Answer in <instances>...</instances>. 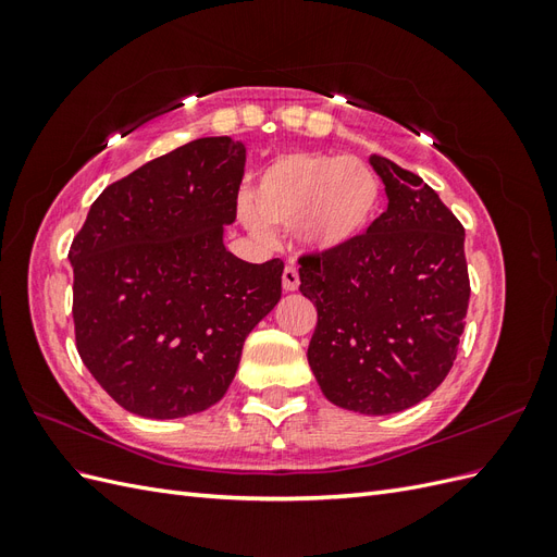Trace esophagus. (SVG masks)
Here are the masks:
<instances>
[{"label": "esophagus", "instance_id": "1", "mask_svg": "<svg viewBox=\"0 0 557 557\" xmlns=\"http://www.w3.org/2000/svg\"><path fill=\"white\" fill-rule=\"evenodd\" d=\"M299 288V274L293 264L283 269V290L285 293H295Z\"/></svg>", "mask_w": 557, "mask_h": 557}]
</instances>
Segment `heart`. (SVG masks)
<instances>
[{
	"instance_id": "obj_1",
	"label": "heart",
	"mask_w": 557,
	"mask_h": 557,
	"mask_svg": "<svg viewBox=\"0 0 557 557\" xmlns=\"http://www.w3.org/2000/svg\"><path fill=\"white\" fill-rule=\"evenodd\" d=\"M379 199L381 185L367 162L295 150L264 166L244 223L260 239L269 237L267 225L297 223L299 242L309 250L332 252L362 237Z\"/></svg>"
}]
</instances>
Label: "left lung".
<instances>
[{
    "mask_svg": "<svg viewBox=\"0 0 557 557\" xmlns=\"http://www.w3.org/2000/svg\"><path fill=\"white\" fill-rule=\"evenodd\" d=\"M387 209L358 242L299 260L318 311L309 364L346 411L387 416L434 393L450 372L469 305L465 230L430 185L381 156Z\"/></svg>",
    "mask_w": 557,
    "mask_h": 557,
    "instance_id": "1",
    "label": "left lung"
}]
</instances>
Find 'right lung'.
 <instances>
[{
    "instance_id": "add662e5",
    "label": "right lung",
    "mask_w": 557,
    "mask_h": 557,
    "mask_svg": "<svg viewBox=\"0 0 557 557\" xmlns=\"http://www.w3.org/2000/svg\"><path fill=\"white\" fill-rule=\"evenodd\" d=\"M246 148L205 137L95 199L70 250L76 348L129 413L172 420L221 401L250 330L281 299L283 262L225 248Z\"/></svg>"
}]
</instances>
